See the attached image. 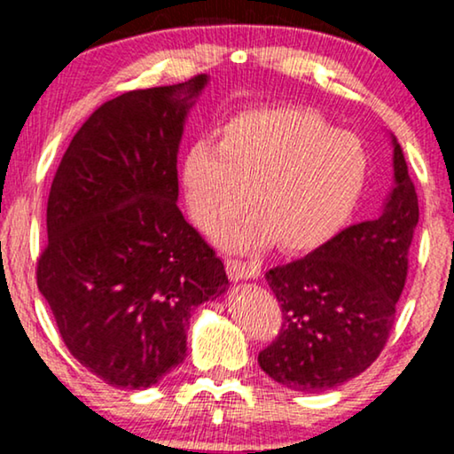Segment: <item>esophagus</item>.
Segmentation results:
<instances>
[{"label": "esophagus", "instance_id": "34e87169", "mask_svg": "<svg viewBox=\"0 0 454 454\" xmlns=\"http://www.w3.org/2000/svg\"><path fill=\"white\" fill-rule=\"evenodd\" d=\"M225 266L229 278H233V281H238V278H256L260 275V264L256 262H244V260L238 258H227Z\"/></svg>", "mask_w": 454, "mask_h": 454}]
</instances>
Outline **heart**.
I'll return each instance as SVG.
<instances>
[{"mask_svg":"<svg viewBox=\"0 0 454 454\" xmlns=\"http://www.w3.org/2000/svg\"><path fill=\"white\" fill-rule=\"evenodd\" d=\"M368 179L362 140L333 129L306 107L247 109L221 129L219 146L196 142L184 159L182 184L190 213L216 231L250 202L256 210L233 229V247L270 241L283 252H309L339 233Z\"/></svg>","mask_w":454,"mask_h":454,"instance_id":"heart-1","label":"heart"}]
</instances>
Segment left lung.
<instances>
[{
  "label": "left lung",
  "instance_id": "8db88e82",
  "mask_svg": "<svg viewBox=\"0 0 454 454\" xmlns=\"http://www.w3.org/2000/svg\"><path fill=\"white\" fill-rule=\"evenodd\" d=\"M395 145V190L382 215L351 225L266 281L281 303V331L258 353L272 380L300 393L339 387L368 370L387 345L419 221L415 185Z\"/></svg>",
  "mask_w": 454,
  "mask_h": 454
}]
</instances>
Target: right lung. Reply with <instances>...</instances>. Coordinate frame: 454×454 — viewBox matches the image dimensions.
<instances>
[{
    "instance_id": "add662e5",
    "label": "right lung",
    "mask_w": 454,
    "mask_h": 454,
    "mask_svg": "<svg viewBox=\"0 0 454 454\" xmlns=\"http://www.w3.org/2000/svg\"><path fill=\"white\" fill-rule=\"evenodd\" d=\"M207 80L103 103L55 171L36 285L67 351L111 387L169 374L192 309L227 289L221 258L176 202L184 121Z\"/></svg>"
}]
</instances>
